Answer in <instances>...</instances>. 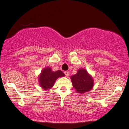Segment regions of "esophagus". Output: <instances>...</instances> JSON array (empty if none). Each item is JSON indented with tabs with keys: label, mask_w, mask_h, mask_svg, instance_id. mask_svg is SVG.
Returning a JSON list of instances; mask_svg holds the SVG:
<instances>
[{
	"label": "esophagus",
	"mask_w": 129,
	"mask_h": 129,
	"mask_svg": "<svg viewBox=\"0 0 129 129\" xmlns=\"http://www.w3.org/2000/svg\"><path fill=\"white\" fill-rule=\"evenodd\" d=\"M64 73L66 76H69V71H64Z\"/></svg>",
	"instance_id": "1"
}]
</instances>
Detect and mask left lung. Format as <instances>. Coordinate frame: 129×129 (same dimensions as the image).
Returning a JSON list of instances; mask_svg holds the SVG:
<instances>
[{"label":"left lung","mask_w":129,"mask_h":129,"mask_svg":"<svg viewBox=\"0 0 129 129\" xmlns=\"http://www.w3.org/2000/svg\"><path fill=\"white\" fill-rule=\"evenodd\" d=\"M73 88L77 92L83 93L92 89L93 86V78L85 69H81L76 74L71 77Z\"/></svg>","instance_id":"obj_1"}]
</instances>
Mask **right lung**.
I'll use <instances>...</instances> for the list:
<instances>
[{"instance_id":"obj_1","label":"right lung","mask_w":129,"mask_h":129,"mask_svg":"<svg viewBox=\"0 0 129 129\" xmlns=\"http://www.w3.org/2000/svg\"><path fill=\"white\" fill-rule=\"evenodd\" d=\"M62 76H64V73L62 71L53 72L51 68L47 67L43 69L40 73L38 78L40 85L44 89H50L54 85L56 79Z\"/></svg>"}]
</instances>
